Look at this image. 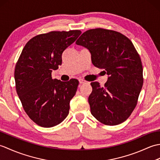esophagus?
Segmentation results:
<instances>
[{
	"mask_svg": "<svg viewBox=\"0 0 160 160\" xmlns=\"http://www.w3.org/2000/svg\"><path fill=\"white\" fill-rule=\"evenodd\" d=\"M79 82L80 84H84V83H89V82H87V80L84 79H80L79 80Z\"/></svg>",
	"mask_w": 160,
	"mask_h": 160,
	"instance_id": "34e87169",
	"label": "esophagus"
}]
</instances>
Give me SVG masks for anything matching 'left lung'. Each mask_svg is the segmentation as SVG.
Instances as JSON below:
<instances>
[{"mask_svg": "<svg viewBox=\"0 0 160 160\" xmlns=\"http://www.w3.org/2000/svg\"><path fill=\"white\" fill-rule=\"evenodd\" d=\"M76 43L90 51L95 67L108 76L104 87L91 83V113L105 125L127 120L135 109L143 85V67L140 55L127 36L102 28L84 32Z\"/></svg>", "mask_w": 160, "mask_h": 160, "instance_id": "left-lung-1", "label": "left lung"}]
</instances>
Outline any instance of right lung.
<instances>
[{"mask_svg":"<svg viewBox=\"0 0 160 160\" xmlns=\"http://www.w3.org/2000/svg\"><path fill=\"white\" fill-rule=\"evenodd\" d=\"M81 33L80 30L53 31L33 37L16 64L17 94L25 113L40 127L59 124L69 113V102L79 82L52 79V72L62 64V52Z\"/></svg>","mask_w":160,"mask_h":160,"instance_id":"right-lung-1","label":"right lung"}]
</instances>
